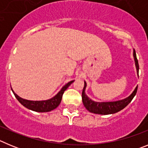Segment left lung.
I'll list each match as a JSON object with an SVG mask.
<instances>
[{
  "label": "left lung",
  "mask_w": 148,
  "mask_h": 148,
  "mask_svg": "<svg viewBox=\"0 0 148 148\" xmlns=\"http://www.w3.org/2000/svg\"><path fill=\"white\" fill-rule=\"evenodd\" d=\"M133 56H134V58H135L136 66L137 72H138V74L139 66H138V59L136 58L135 51L133 52ZM86 86H87V84H86V82H84V87L83 88L82 96L84 105L86 108V109L90 111V112H91V113L101 115L113 114V113H116L119 112V111L121 110L122 109H124L133 100V99L134 98L136 94L137 89H138V87H136L135 90L133 91V93L129 97L126 98L125 99H123V100L113 101V102H95V101H93L89 99L85 94V92H84Z\"/></svg>",
  "instance_id": "1"
}]
</instances>
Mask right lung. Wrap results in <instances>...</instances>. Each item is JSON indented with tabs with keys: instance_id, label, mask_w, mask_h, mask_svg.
I'll use <instances>...</instances> for the list:
<instances>
[{
	"instance_id": "1",
	"label": "right lung",
	"mask_w": 148,
	"mask_h": 148,
	"mask_svg": "<svg viewBox=\"0 0 148 148\" xmlns=\"http://www.w3.org/2000/svg\"><path fill=\"white\" fill-rule=\"evenodd\" d=\"M74 81H71L69 83H67L65 86L63 87L59 91L58 94L55 95L54 97L52 99H49V100L46 101H29L23 99L22 98L19 97L17 94L14 92L12 90V92L18 99V101L23 105L25 108H28L29 110H32L33 111H36V112H49V111L53 110L56 109L57 107L60 104L61 101V99H62V95L64 92L65 90L68 88V87Z\"/></svg>"
}]
</instances>
